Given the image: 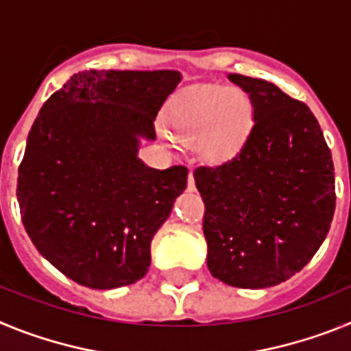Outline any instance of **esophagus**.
<instances>
[{"instance_id":"1","label":"esophagus","mask_w":351,"mask_h":351,"mask_svg":"<svg viewBox=\"0 0 351 351\" xmlns=\"http://www.w3.org/2000/svg\"><path fill=\"white\" fill-rule=\"evenodd\" d=\"M188 190H190V191H195V190H197V186H195L193 173H191V172H190V176H188Z\"/></svg>"}]
</instances>
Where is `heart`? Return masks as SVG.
<instances>
[{
  "label": "heart",
  "mask_w": 351,
  "mask_h": 351,
  "mask_svg": "<svg viewBox=\"0 0 351 351\" xmlns=\"http://www.w3.org/2000/svg\"><path fill=\"white\" fill-rule=\"evenodd\" d=\"M169 126L182 144L198 145L207 161L218 163L237 154L253 126L247 96L225 86H197L172 101Z\"/></svg>",
  "instance_id": "obj_1"
}]
</instances>
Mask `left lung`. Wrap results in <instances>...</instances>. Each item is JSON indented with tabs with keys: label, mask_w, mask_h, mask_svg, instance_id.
<instances>
[{
	"label": "left lung",
	"mask_w": 351,
	"mask_h": 351,
	"mask_svg": "<svg viewBox=\"0 0 351 351\" xmlns=\"http://www.w3.org/2000/svg\"><path fill=\"white\" fill-rule=\"evenodd\" d=\"M253 128L232 160L198 167L207 267L237 288L290 280L325 241L336 209L330 149L309 107L263 79L230 73Z\"/></svg>",
	"instance_id": "1"
}]
</instances>
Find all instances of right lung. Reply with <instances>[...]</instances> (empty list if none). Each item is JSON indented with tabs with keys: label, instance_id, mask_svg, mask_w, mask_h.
<instances>
[{
	"label": "right lung",
	"instance_id": "right-lung-1",
	"mask_svg": "<svg viewBox=\"0 0 351 351\" xmlns=\"http://www.w3.org/2000/svg\"><path fill=\"white\" fill-rule=\"evenodd\" d=\"M182 75L86 70L40 108L19 167L17 200L40 255L95 290L142 280L151 241L186 190L188 169L138 158Z\"/></svg>",
	"mask_w": 351,
	"mask_h": 351
}]
</instances>
